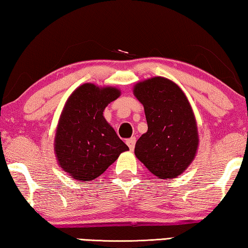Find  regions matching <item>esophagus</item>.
I'll return each mask as SVG.
<instances>
[{
	"label": "esophagus",
	"instance_id": "1",
	"mask_svg": "<svg viewBox=\"0 0 248 248\" xmlns=\"http://www.w3.org/2000/svg\"><path fill=\"white\" fill-rule=\"evenodd\" d=\"M126 144H127V146L129 147V150L133 151V150H134L135 144H136V139H135V137H131V139L126 140Z\"/></svg>",
	"mask_w": 248,
	"mask_h": 248
}]
</instances>
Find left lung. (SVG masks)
I'll return each mask as SVG.
<instances>
[{
  "label": "left lung",
  "instance_id": "left-lung-1",
  "mask_svg": "<svg viewBox=\"0 0 248 248\" xmlns=\"http://www.w3.org/2000/svg\"><path fill=\"white\" fill-rule=\"evenodd\" d=\"M133 93L142 103L148 129L136 142V157L159 178H174L195 158L199 133L193 109L170 79L156 76L139 82Z\"/></svg>",
  "mask_w": 248,
  "mask_h": 248
}]
</instances>
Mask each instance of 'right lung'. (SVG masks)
<instances>
[{
	"label": "right lung",
	"mask_w": 248,
	"mask_h": 248,
	"mask_svg": "<svg viewBox=\"0 0 248 248\" xmlns=\"http://www.w3.org/2000/svg\"><path fill=\"white\" fill-rule=\"evenodd\" d=\"M121 91L92 83L78 86L60 116L54 151L64 172L81 183L93 181L128 147L103 116Z\"/></svg>",
	"instance_id": "obj_1"
}]
</instances>
